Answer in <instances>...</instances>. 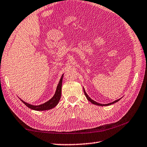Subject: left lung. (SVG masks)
<instances>
[{
	"instance_id": "8db88e82",
	"label": "left lung",
	"mask_w": 147,
	"mask_h": 147,
	"mask_svg": "<svg viewBox=\"0 0 147 147\" xmlns=\"http://www.w3.org/2000/svg\"><path fill=\"white\" fill-rule=\"evenodd\" d=\"M84 94H85V96H86V97H87V100H89V101H90V102H91V103H92L93 104H95V105H97V106H109V105H111V104H115V102H118V101L121 99H118V100H115V101H113V102H111V103H109V104H100V103H98V102H96L95 100H92V99L90 98V97L87 95V93H86V90H85V89H84Z\"/></svg>"
}]
</instances>
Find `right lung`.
<instances>
[{"mask_svg": "<svg viewBox=\"0 0 147 147\" xmlns=\"http://www.w3.org/2000/svg\"><path fill=\"white\" fill-rule=\"evenodd\" d=\"M63 74L61 76V79L59 81V83H58V86L57 87L56 91H55V93L53 97L48 100L47 102H45L40 105L35 106V105H32L31 104H29L28 102H26L23 100L19 98L22 102H23L26 106L28 107L29 108H30L32 110L35 111H45V110H49L51 109H53V107L56 106L57 104L59 102V100L61 98V86H62V80H63Z\"/></svg>", "mask_w": 147, "mask_h": 147, "instance_id": "obj_1", "label": "right lung"}]
</instances>
